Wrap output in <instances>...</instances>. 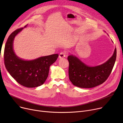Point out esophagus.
I'll list each match as a JSON object with an SVG mask.
<instances>
[{
  "mask_svg": "<svg viewBox=\"0 0 123 123\" xmlns=\"http://www.w3.org/2000/svg\"><path fill=\"white\" fill-rule=\"evenodd\" d=\"M66 55H67V53H66V51L61 52L60 53V54L59 55V58H63L64 57H65Z\"/></svg>",
  "mask_w": 123,
  "mask_h": 123,
  "instance_id": "34e87169",
  "label": "esophagus"
}]
</instances>
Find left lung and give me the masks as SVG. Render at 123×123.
I'll return each mask as SVG.
<instances>
[{
	"label": "left lung",
	"mask_w": 123,
	"mask_h": 123,
	"mask_svg": "<svg viewBox=\"0 0 123 123\" xmlns=\"http://www.w3.org/2000/svg\"><path fill=\"white\" fill-rule=\"evenodd\" d=\"M117 50L113 56L104 64L96 67H89L73 55L68 57L69 77L70 81L77 87L90 88L104 83L111 73L116 59Z\"/></svg>",
	"instance_id": "left-lung-1"
}]
</instances>
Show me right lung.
<instances>
[{
  "label": "right lung",
  "mask_w": 123,
  "mask_h": 123,
  "mask_svg": "<svg viewBox=\"0 0 123 123\" xmlns=\"http://www.w3.org/2000/svg\"><path fill=\"white\" fill-rule=\"evenodd\" d=\"M23 29V27L16 29L8 37L4 51V64L9 73L19 84L25 87L34 88L42 85L46 81L49 67L56 61L58 54L41 57L31 61L18 58L13 49V42L15 36Z\"/></svg>",
  "instance_id": "obj_1"
}]
</instances>
